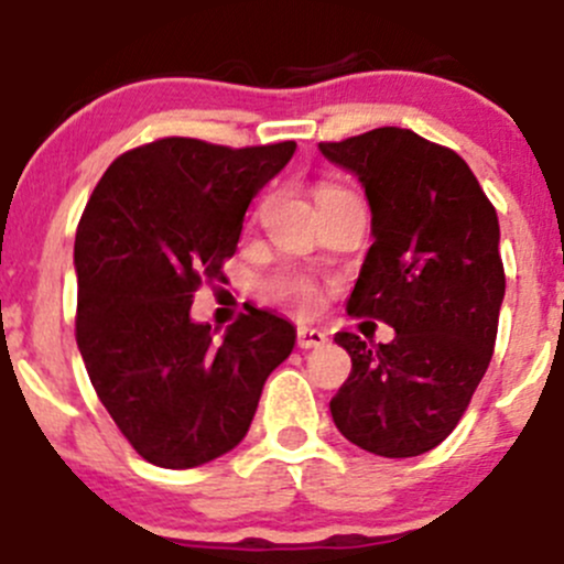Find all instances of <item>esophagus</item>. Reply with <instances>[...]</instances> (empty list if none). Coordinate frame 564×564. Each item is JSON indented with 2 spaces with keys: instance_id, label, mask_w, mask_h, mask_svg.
Listing matches in <instances>:
<instances>
[{
  "instance_id": "esophagus-1",
  "label": "esophagus",
  "mask_w": 564,
  "mask_h": 564,
  "mask_svg": "<svg viewBox=\"0 0 564 564\" xmlns=\"http://www.w3.org/2000/svg\"><path fill=\"white\" fill-rule=\"evenodd\" d=\"M296 343L299 348H318L324 343H329L324 329H313V326H299L296 329Z\"/></svg>"
}]
</instances>
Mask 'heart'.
Segmentation results:
<instances>
[{"label": "heart", "mask_w": 564, "mask_h": 564, "mask_svg": "<svg viewBox=\"0 0 564 564\" xmlns=\"http://www.w3.org/2000/svg\"><path fill=\"white\" fill-rule=\"evenodd\" d=\"M335 193H348V191H343V187H335V185L318 187V198L335 196ZM271 293L276 299H282L285 304H291V307L302 310V313H307L315 302L313 282H310L307 276H299V273H282V276L273 279Z\"/></svg>", "instance_id": "1"}]
</instances>
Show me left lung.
I'll use <instances>...</instances> for the list:
<instances>
[{"instance_id": "left-lung-1", "label": "left lung", "mask_w": 564, "mask_h": 564, "mask_svg": "<svg viewBox=\"0 0 564 564\" xmlns=\"http://www.w3.org/2000/svg\"><path fill=\"white\" fill-rule=\"evenodd\" d=\"M359 176L373 243L346 310L393 326L390 343L335 340L351 373L329 401L335 426L379 457L440 446L468 410L498 335V216L463 158L412 130L379 127L318 143Z\"/></svg>"}]
</instances>
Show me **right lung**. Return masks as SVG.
Masks as SVG:
<instances>
[{"label": "right lung", "mask_w": 564, "mask_h": 564, "mask_svg": "<svg viewBox=\"0 0 564 564\" xmlns=\"http://www.w3.org/2000/svg\"><path fill=\"white\" fill-rule=\"evenodd\" d=\"M296 143L229 149L160 138L110 163L77 227V346L130 446L160 468H196L246 437L268 373L296 343L291 321L251 307L213 337L193 293L224 276L246 207Z\"/></svg>", "instance_id": "right-lung-1"}]
</instances>
